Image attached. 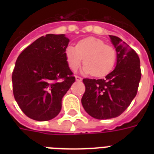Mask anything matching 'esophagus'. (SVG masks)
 <instances>
[{"mask_svg": "<svg viewBox=\"0 0 154 154\" xmlns=\"http://www.w3.org/2000/svg\"><path fill=\"white\" fill-rule=\"evenodd\" d=\"M75 79H76V81H77V82H82V77H78V76H76V77H75Z\"/></svg>", "mask_w": 154, "mask_h": 154, "instance_id": "esophagus-1", "label": "esophagus"}]
</instances>
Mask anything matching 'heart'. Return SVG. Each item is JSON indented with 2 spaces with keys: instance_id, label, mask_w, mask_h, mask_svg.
<instances>
[{
  "instance_id": "obj_1",
  "label": "heart",
  "mask_w": 154,
  "mask_h": 154,
  "mask_svg": "<svg viewBox=\"0 0 154 154\" xmlns=\"http://www.w3.org/2000/svg\"><path fill=\"white\" fill-rule=\"evenodd\" d=\"M65 56L69 67L73 71L78 69L84 58L82 72L93 73L95 77L109 74L114 67L117 57L113 47L96 37L81 40L76 47L69 45L65 49Z\"/></svg>"
}]
</instances>
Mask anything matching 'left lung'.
<instances>
[{
  "instance_id": "1",
  "label": "left lung",
  "mask_w": 154,
  "mask_h": 154,
  "mask_svg": "<svg viewBox=\"0 0 154 154\" xmlns=\"http://www.w3.org/2000/svg\"><path fill=\"white\" fill-rule=\"evenodd\" d=\"M109 38L117 53L115 69L104 79H83V108L99 120L117 117L126 109L137 95L141 77L136 52L119 37L109 35Z\"/></svg>"
}]
</instances>
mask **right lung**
<instances>
[{
	"mask_svg": "<svg viewBox=\"0 0 154 154\" xmlns=\"http://www.w3.org/2000/svg\"><path fill=\"white\" fill-rule=\"evenodd\" d=\"M65 34L42 36L25 49L12 75L16 101L27 117L45 122L57 117L61 101L73 82L65 51Z\"/></svg>",
	"mask_w": 154,
	"mask_h": 154,
	"instance_id": "1",
	"label": "right lung"
}]
</instances>
